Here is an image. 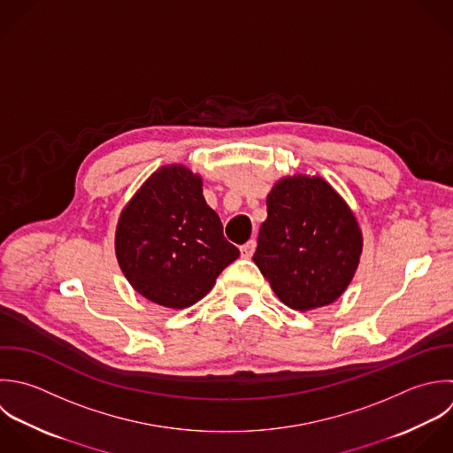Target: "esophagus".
Returning a JSON list of instances; mask_svg holds the SVG:
<instances>
[{
  "label": "esophagus",
  "mask_w": 453,
  "mask_h": 453,
  "mask_svg": "<svg viewBox=\"0 0 453 453\" xmlns=\"http://www.w3.org/2000/svg\"><path fill=\"white\" fill-rule=\"evenodd\" d=\"M254 250H256V240H249L247 243H243V245L240 247L242 257H252Z\"/></svg>",
  "instance_id": "obj_1"
}]
</instances>
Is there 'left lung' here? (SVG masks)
Here are the masks:
<instances>
[{
	"label": "left lung",
	"mask_w": 453,
	"mask_h": 453,
	"mask_svg": "<svg viewBox=\"0 0 453 453\" xmlns=\"http://www.w3.org/2000/svg\"><path fill=\"white\" fill-rule=\"evenodd\" d=\"M254 263L282 303L312 311L349 286L364 247L357 217L319 176H288L266 197Z\"/></svg>",
	"instance_id": "obj_1"
}]
</instances>
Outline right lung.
Returning <instances> with one entry per match:
<instances>
[{"mask_svg":"<svg viewBox=\"0 0 453 453\" xmlns=\"http://www.w3.org/2000/svg\"><path fill=\"white\" fill-rule=\"evenodd\" d=\"M114 245L130 286L169 309L199 302L240 256L203 197L201 176L185 165H164L144 181L119 215Z\"/></svg>","mask_w":453,"mask_h":453,"instance_id":"1","label":"right lung"}]
</instances>
